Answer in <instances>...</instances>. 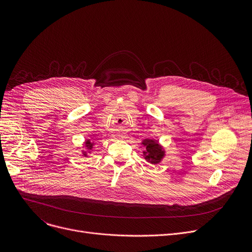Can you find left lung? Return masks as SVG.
<instances>
[{"label": "left lung", "mask_w": 252, "mask_h": 252, "mask_svg": "<svg viewBox=\"0 0 252 252\" xmlns=\"http://www.w3.org/2000/svg\"><path fill=\"white\" fill-rule=\"evenodd\" d=\"M142 145L146 148V151L143 152V157L147 161L153 164H157L161 161L164 157V151L157 140L147 138L142 140Z\"/></svg>", "instance_id": "8db88e82"}]
</instances>
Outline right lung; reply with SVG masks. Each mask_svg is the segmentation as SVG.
<instances>
[{
  "label": "right lung",
  "mask_w": 252,
  "mask_h": 252,
  "mask_svg": "<svg viewBox=\"0 0 252 252\" xmlns=\"http://www.w3.org/2000/svg\"><path fill=\"white\" fill-rule=\"evenodd\" d=\"M93 146H94V142H92L90 139L86 140L85 147H86V150H87L88 152H83V155H84L85 157H88V154H87V153H91V151L93 150Z\"/></svg>",
  "instance_id": "obj_1"
}]
</instances>
